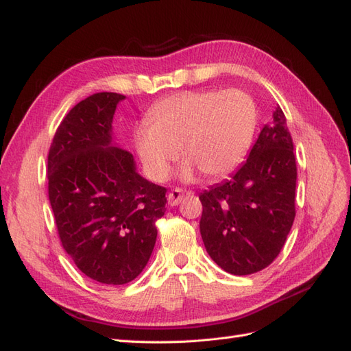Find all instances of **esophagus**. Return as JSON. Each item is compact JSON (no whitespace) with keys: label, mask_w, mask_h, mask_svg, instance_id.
<instances>
[{"label":"esophagus","mask_w":351,"mask_h":351,"mask_svg":"<svg viewBox=\"0 0 351 351\" xmlns=\"http://www.w3.org/2000/svg\"><path fill=\"white\" fill-rule=\"evenodd\" d=\"M183 197H184V192H183L182 189H173L171 192L168 193V197H167L168 205L169 206H176V205L180 204V202L183 200Z\"/></svg>","instance_id":"obj_1"}]
</instances>
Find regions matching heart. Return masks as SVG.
<instances>
[{
  "label": "heart",
  "mask_w": 351,
  "mask_h": 351,
  "mask_svg": "<svg viewBox=\"0 0 351 351\" xmlns=\"http://www.w3.org/2000/svg\"><path fill=\"white\" fill-rule=\"evenodd\" d=\"M147 123L134 130L136 152L147 174L164 182L180 152L186 158L180 177L224 176L246 155L258 123L253 98L239 89L189 90L162 99Z\"/></svg>",
  "instance_id": "b5f03b06"
}]
</instances>
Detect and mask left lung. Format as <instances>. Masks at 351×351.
I'll return each instance as SVG.
<instances>
[{
    "label": "left lung",
    "mask_w": 351,
    "mask_h": 351,
    "mask_svg": "<svg viewBox=\"0 0 351 351\" xmlns=\"http://www.w3.org/2000/svg\"><path fill=\"white\" fill-rule=\"evenodd\" d=\"M280 107L230 178L199 195L200 234L219 268L249 275L278 256L295 217L297 167Z\"/></svg>",
    "instance_id": "obj_1"
}]
</instances>
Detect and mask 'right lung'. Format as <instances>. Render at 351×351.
I'll return each mask as SVG.
<instances>
[{
    "instance_id": "obj_1",
    "label": "right lung",
    "mask_w": 351,
    "mask_h": 351,
    "mask_svg": "<svg viewBox=\"0 0 351 351\" xmlns=\"http://www.w3.org/2000/svg\"><path fill=\"white\" fill-rule=\"evenodd\" d=\"M124 95L95 93L71 108L48 154V195L62 247L86 277L133 281L149 261L167 189L147 182L115 142L114 114Z\"/></svg>"
}]
</instances>
